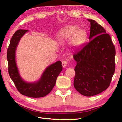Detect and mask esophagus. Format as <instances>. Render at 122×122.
Returning a JSON list of instances; mask_svg holds the SVG:
<instances>
[{
	"mask_svg": "<svg viewBox=\"0 0 122 122\" xmlns=\"http://www.w3.org/2000/svg\"><path fill=\"white\" fill-rule=\"evenodd\" d=\"M62 66L63 68H65L66 67V66L67 65V61L66 60H64L62 61Z\"/></svg>",
	"mask_w": 122,
	"mask_h": 122,
	"instance_id": "34e87169",
	"label": "esophagus"
}]
</instances>
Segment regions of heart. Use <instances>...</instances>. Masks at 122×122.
Masks as SVG:
<instances>
[{
  "label": "heart",
  "mask_w": 122,
  "mask_h": 122,
  "mask_svg": "<svg viewBox=\"0 0 122 122\" xmlns=\"http://www.w3.org/2000/svg\"><path fill=\"white\" fill-rule=\"evenodd\" d=\"M86 36L87 33L85 30L79 28L77 26L69 25L60 30L56 36V40L60 44L70 40V46L76 49L84 44Z\"/></svg>",
  "instance_id": "obj_1"
}]
</instances>
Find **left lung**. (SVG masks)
<instances>
[{
  "label": "left lung",
  "instance_id": "1",
  "mask_svg": "<svg viewBox=\"0 0 122 122\" xmlns=\"http://www.w3.org/2000/svg\"><path fill=\"white\" fill-rule=\"evenodd\" d=\"M88 21L90 41L73 55L77 62L74 86L82 95L92 96L109 86L115 73L116 51L104 28L94 20Z\"/></svg>",
  "mask_w": 122,
  "mask_h": 122
}]
</instances>
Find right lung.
I'll use <instances>...</instances> for the list:
<instances>
[{
	"label": "right lung",
	"mask_w": 122,
	"mask_h": 122,
	"mask_svg": "<svg viewBox=\"0 0 122 122\" xmlns=\"http://www.w3.org/2000/svg\"><path fill=\"white\" fill-rule=\"evenodd\" d=\"M28 31L19 30L12 36L7 51L9 74L20 94L30 97H42L53 89L57 76L62 71V65L61 61H57L46 68L38 81L34 82L24 81L20 75L16 65V49L20 39Z\"/></svg>",
	"instance_id": "obj_1"
}]
</instances>
